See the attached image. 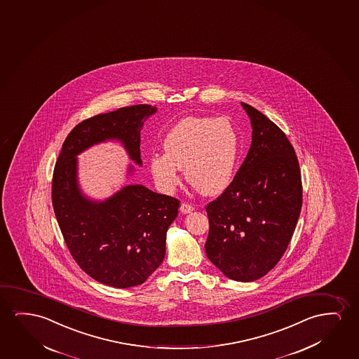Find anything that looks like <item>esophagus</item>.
<instances>
[{"instance_id":"1","label":"esophagus","mask_w":359,"mask_h":359,"mask_svg":"<svg viewBox=\"0 0 359 359\" xmlns=\"http://www.w3.org/2000/svg\"><path fill=\"white\" fill-rule=\"evenodd\" d=\"M180 210H181L182 214H188V212H192L193 210H194V208H193V205H191V204H188V203H182Z\"/></svg>"}]
</instances>
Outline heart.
Segmentation results:
<instances>
[{
	"label": "heart",
	"mask_w": 359,
	"mask_h": 359,
	"mask_svg": "<svg viewBox=\"0 0 359 359\" xmlns=\"http://www.w3.org/2000/svg\"><path fill=\"white\" fill-rule=\"evenodd\" d=\"M162 147L165 154L152 155L149 165L163 192H172L180 184V168L205 196L220 194L233 182L240 137L225 118L187 116L172 126Z\"/></svg>",
	"instance_id": "b5f03b06"
}]
</instances>
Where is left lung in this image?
Wrapping results in <instances>:
<instances>
[{"mask_svg":"<svg viewBox=\"0 0 359 359\" xmlns=\"http://www.w3.org/2000/svg\"><path fill=\"white\" fill-rule=\"evenodd\" d=\"M252 142L233 182L208 204L205 252L227 278L253 282L282 258L298 222L303 187L298 157L279 128L241 103Z\"/></svg>","mask_w":359,"mask_h":359,"instance_id":"8db88e82","label":"left lung"}]
</instances>
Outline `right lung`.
<instances>
[{
    "instance_id": "add662e5",
    "label": "right lung",
    "mask_w": 359,
    "mask_h": 359,
    "mask_svg": "<svg viewBox=\"0 0 359 359\" xmlns=\"http://www.w3.org/2000/svg\"><path fill=\"white\" fill-rule=\"evenodd\" d=\"M156 111L137 104L81 121L66 137L54 168L53 208L71 256L90 277L114 288L144 283L161 264L180 201L142 184L126 186L103 202L91 201L79 187L76 157L96 144L118 140L142 166L140 130Z\"/></svg>"
}]
</instances>
